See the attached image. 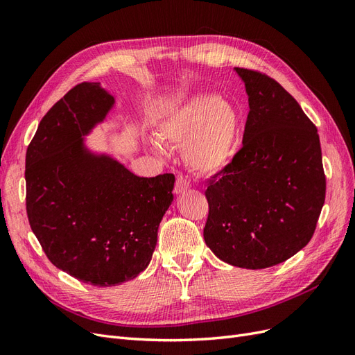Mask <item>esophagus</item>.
<instances>
[{
  "instance_id": "obj_1",
  "label": "esophagus",
  "mask_w": 355,
  "mask_h": 355,
  "mask_svg": "<svg viewBox=\"0 0 355 355\" xmlns=\"http://www.w3.org/2000/svg\"><path fill=\"white\" fill-rule=\"evenodd\" d=\"M189 187H191V184H189L188 178L184 175H178L176 184H175V194H182V192H185Z\"/></svg>"
}]
</instances>
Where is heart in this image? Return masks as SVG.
Returning a JSON list of instances; mask_svg holds the SVG:
<instances>
[{"mask_svg": "<svg viewBox=\"0 0 355 355\" xmlns=\"http://www.w3.org/2000/svg\"><path fill=\"white\" fill-rule=\"evenodd\" d=\"M240 133L237 111L201 94L171 110L157 125L163 142L182 145L187 164L200 175H216L230 164Z\"/></svg>", "mask_w": 355, "mask_h": 355, "instance_id": "1", "label": "heart"}]
</instances>
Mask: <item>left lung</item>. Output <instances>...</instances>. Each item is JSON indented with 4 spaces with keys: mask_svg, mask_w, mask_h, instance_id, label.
Here are the masks:
<instances>
[{
    "mask_svg": "<svg viewBox=\"0 0 355 355\" xmlns=\"http://www.w3.org/2000/svg\"><path fill=\"white\" fill-rule=\"evenodd\" d=\"M250 111L243 146L207 184L204 241L220 261L262 270L313 239L326 198L317 127L274 78L235 68Z\"/></svg>",
    "mask_w": 355,
    "mask_h": 355,
    "instance_id": "8db88e82",
    "label": "left lung"
}]
</instances>
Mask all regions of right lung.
Instances as JSON below:
<instances>
[{"label": "right lung", "instance_id": "add662e5", "mask_svg": "<svg viewBox=\"0 0 355 355\" xmlns=\"http://www.w3.org/2000/svg\"><path fill=\"white\" fill-rule=\"evenodd\" d=\"M112 105L98 83L75 85L42 116L25 167L28 220L49 261L99 287L133 280L149 265L175 187V175L139 178L84 148L81 136Z\"/></svg>", "mask_w": 355, "mask_h": 355}]
</instances>
